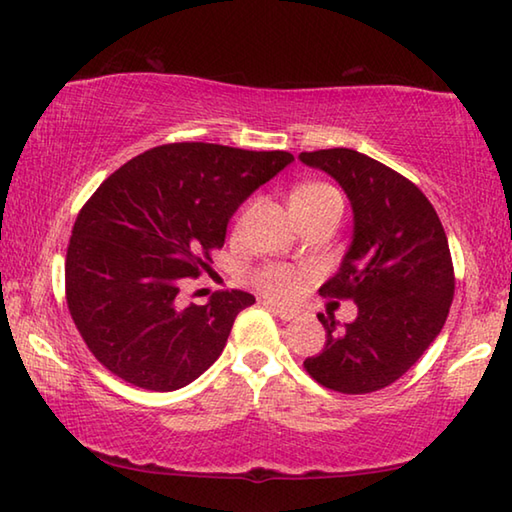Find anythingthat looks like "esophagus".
I'll list each match as a JSON object with an SVG mask.
<instances>
[{
	"label": "esophagus",
	"mask_w": 512,
	"mask_h": 512,
	"mask_svg": "<svg viewBox=\"0 0 512 512\" xmlns=\"http://www.w3.org/2000/svg\"><path fill=\"white\" fill-rule=\"evenodd\" d=\"M263 306L272 312V315H276L279 319H283V321H292V319H297L299 317V312L297 310H292V308H283V306H276V303H272V301H263Z\"/></svg>",
	"instance_id": "esophagus-1"
}]
</instances>
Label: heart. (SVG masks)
<instances>
[{
	"instance_id": "b5f03b06",
	"label": "heart",
	"mask_w": 512,
	"mask_h": 512,
	"mask_svg": "<svg viewBox=\"0 0 512 512\" xmlns=\"http://www.w3.org/2000/svg\"><path fill=\"white\" fill-rule=\"evenodd\" d=\"M292 209H319V206H344L342 195L335 186L326 182H310L294 188L290 197ZM242 227V218L236 222V231ZM308 274L299 267L288 263H267L251 274V283L261 290L265 297L274 301L294 299L303 290Z\"/></svg>"
}]
</instances>
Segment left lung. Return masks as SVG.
<instances>
[{"label":"left lung","instance_id":"1","mask_svg":"<svg viewBox=\"0 0 512 512\" xmlns=\"http://www.w3.org/2000/svg\"><path fill=\"white\" fill-rule=\"evenodd\" d=\"M344 188L355 215L351 249L321 297L357 303L344 328L317 315L326 346L303 362L321 387L380 391L402 378L445 326L454 299V265L438 213L405 175L351 148L301 152Z\"/></svg>","mask_w":512,"mask_h":512}]
</instances>
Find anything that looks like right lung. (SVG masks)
Returning a JSON list of instances; mask_svg holds the SVG:
<instances>
[{"instance_id":"right-lung-1","label":"right lung","mask_w":512,"mask_h":512,"mask_svg":"<svg viewBox=\"0 0 512 512\" xmlns=\"http://www.w3.org/2000/svg\"><path fill=\"white\" fill-rule=\"evenodd\" d=\"M290 161L285 150L166 143L96 188L71 229L65 294L107 371L134 387L175 391L218 360L238 312L256 299L224 290L182 308L179 283L213 263L231 215Z\"/></svg>"}]
</instances>
